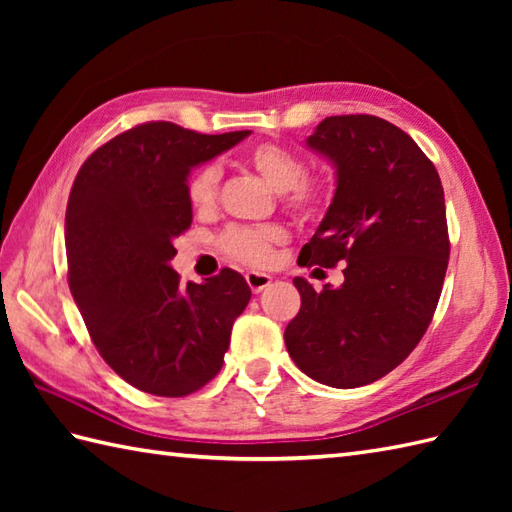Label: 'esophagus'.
<instances>
[{
    "label": "esophagus",
    "instance_id": "obj_1",
    "mask_svg": "<svg viewBox=\"0 0 512 512\" xmlns=\"http://www.w3.org/2000/svg\"><path fill=\"white\" fill-rule=\"evenodd\" d=\"M270 281H273V277L266 275V273H257V270H248V273H246V284L250 286V290H253V292H262L264 288L270 286Z\"/></svg>",
    "mask_w": 512,
    "mask_h": 512
}]
</instances>
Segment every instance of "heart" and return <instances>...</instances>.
I'll use <instances>...</instances> for the list:
<instances>
[{"mask_svg":"<svg viewBox=\"0 0 512 512\" xmlns=\"http://www.w3.org/2000/svg\"><path fill=\"white\" fill-rule=\"evenodd\" d=\"M248 162L259 176H262L268 187L277 193H288V204L295 209H312L319 200V193L306 187L308 165L295 151L281 145L264 143L250 149ZM222 171L217 165H204L193 173L187 182V200L193 211L206 213L211 211L217 202V191H220ZM288 239V231L284 226L268 224V226H231L217 239L222 253L244 266L264 268L270 266L275 259V246L284 244Z\"/></svg>","mask_w":512,"mask_h":512,"instance_id":"b5f03b06","label":"heart"}]
</instances>
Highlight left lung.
I'll return each mask as SVG.
<instances>
[{
    "label": "left lung",
    "instance_id": "1",
    "mask_svg": "<svg viewBox=\"0 0 512 512\" xmlns=\"http://www.w3.org/2000/svg\"><path fill=\"white\" fill-rule=\"evenodd\" d=\"M306 143L334 165L336 191L297 262H345V281L317 292L292 279L301 310L284 339L303 374L352 389L398 367L429 328L451 248L444 191L413 138L378 116H330Z\"/></svg>",
    "mask_w": 512,
    "mask_h": 512
}]
</instances>
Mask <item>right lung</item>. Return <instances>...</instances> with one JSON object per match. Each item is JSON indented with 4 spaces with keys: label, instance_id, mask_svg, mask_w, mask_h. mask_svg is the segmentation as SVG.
<instances>
[{
    "label": "right lung",
    "instance_id": "1",
    "mask_svg": "<svg viewBox=\"0 0 512 512\" xmlns=\"http://www.w3.org/2000/svg\"><path fill=\"white\" fill-rule=\"evenodd\" d=\"M250 132L206 136L167 121L107 140L65 211L68 284L96 350L140 391L182 398L222 369L250 288L231 268L180 284L173 239L191 226L187 180Z\"/></svg>",
    "mask_w": 512,
    "mask_h": 512
}]
</instances>
